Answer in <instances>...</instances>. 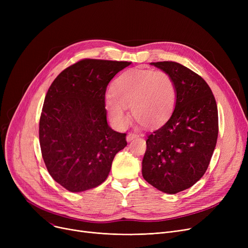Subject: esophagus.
Masks as SVG:
<instances>
[{"instance_id":"1","label":"esophagus","mask_w":248,"mask_h":248,"mask_svg":"<svg viewBox=\"0 0 248 248\" xmlns=\"http://www.w3.org/2000/svg\"><path fill=\"white\" fill-rule=\"evenodd\" d=\"M136 138H138V135H137V134H135V133H129V134H127V136H126V140H127V141H131L132 140H134V139H136Z\"/></svg>"}]
</instances>
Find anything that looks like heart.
Wrapping results in <instances>:
<instances>
[{
	"label": "heart",
	"mask_w": 248,
	"mask_h": 248,
	"mask_svg": "<svg viewBox=\"0 0 248 248\" xmlns=\"http://www.w3.org/2000/svg\"><path fill=\"white\" fill-rule=\"evenodd\" d=\"M177 89L173 78L162 70L131 69L116 78L106 108L111 123L119 128L128 124L126 108L134 119L146 127L165 123L174 110Z\"/></svg>",
	"instance_id": "1"
}]
</instances>
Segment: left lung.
Masks as SVG:
<instances>
[{"mask_svg":"<svg viewBox=\"0 0 248 248\" xmlns=\"http://www.w3.org/2000/svg\"><path fill=\"white\" fill-rule=\"evenodd\" d=\"M176 85L175 109L168 122L148 136L141 174L153 187L176 194L192 187L209 166L218 137V110L201 76L183 65L152 62Z\"/></svg>","mask_w":248,"mask_h":248,"instance_id":"8db88e82","label":"left lung"}]
</instances>
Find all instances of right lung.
Instances as JSON below:
<instances>
[{
	"label": "right lung",
	"mask_w": 248,
	"mask_h": 248,
	"mask_svg": "<svg viewBox=\"0 0 248 248\" xmlns=\"http://www.w3.org/2000/svg\"><path fill=\"white\" fill-rule=\"evenodd\" d=\"M132 62L83 59L63 70L45 96L39 123L42 157L50 176L70 192L107 180L125 134L107 121L106 91L114 75Z\"/></svg>",
	"instance_id": "right-lung-1"
}]
</instances>
